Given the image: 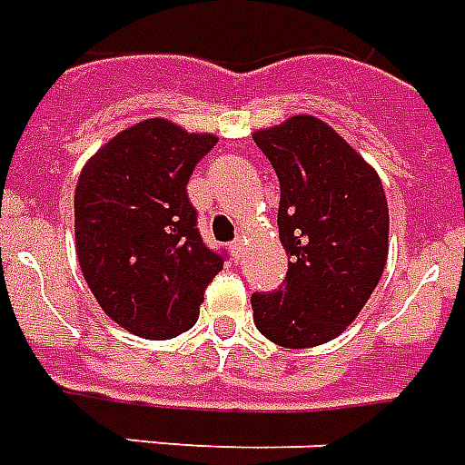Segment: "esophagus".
<instances>
[{
	"label": "esophagus",
	"mask_w": 465,
	"mask_h": 465,
	"mask_svg": "<svg viewBox=\"0 0 465 465\" xmlns=\"http://www.w3.org/2000/svg\"><path fill=\"white\" fill-rule=\"evenodd\" d=\"M229 251H232L233 261L239 262L241 258H243V251H246V248H243V243H241V241H233L232 246H229Z\"/></svg>",
	"instance_id": "1"
}]
</instances>
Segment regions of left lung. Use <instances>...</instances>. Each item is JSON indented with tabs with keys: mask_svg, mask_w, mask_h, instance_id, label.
Wrapping results in <instances>:
<instances>
[{
	"mask_svg": "<svg viewBox=\"0 0 465 465\" xmlns=\"http://www.w3.org/2000/svg\"><path fill=\"white\" fill-rule=\"evenodd\" d=\"M280 181L277 226L287 280L253 294V321L275 345H323L360 316L389 258L381 178L328 123L292 115L253 133Z\"/></svg>",
	"mask_w": 465,
	"mask_h": 465,
	"instance_id": "1",
	"label": "left lung"
}]
</instances>
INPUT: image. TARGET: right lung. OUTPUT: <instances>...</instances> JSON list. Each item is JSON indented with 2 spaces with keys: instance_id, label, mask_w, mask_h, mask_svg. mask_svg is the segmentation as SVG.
Segmentation results:
<instances>
[{
  "instance_id": "right-lung-1",
  "label": "right lung",
  "mask_w": 465,
  "mask_h": 465,
  "mask_svg": "<svg viewBox=\"0 0 465 465\" xmlns=\"http://www.w3.org/2000/svg\"><path fill=\"white\" fill-rule=\"evenodd\" d=\"M217 137L166 118L134 123L82 168L74 243L84 280L120 328L175 338L200 316L224 258L204 246L188 181Z\"/></svg>"
}]
</instances>
